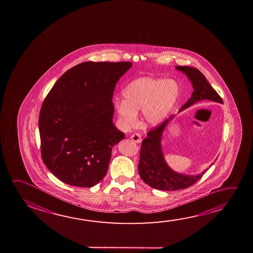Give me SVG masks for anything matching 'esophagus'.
<instances>
[{"instance_id": "1", "label": "esophagus", "mask_w": 253, "mask_h": 253, "mask_svg": "<svg viewBox=\"0 0 253 253\" xmlns=\"http://www.w3.org/2000/svg\"><path fill=\"white\" fill-rule=\"evenodd\" d=\"M130 138H131V140L136 142V143H140L141 139H142V138H141L140 134H138V133H134V134H132V135L130 136Z\"/></svg>"}]
</instances>
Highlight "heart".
<instances>
[{
	"label": "heart",
	"instance_id": "obj_1",
	"mask_svg": "<svg viewBox=\"0 0 253 253\" xmlns=\"http://www.w3.org/2000/svg\"><path fill=\"white\" fill-rule=\"evenodd\" d=\"M179 94L178 84L172 79L143 77L124 88L123 101L116 103V111L125 125L130 126L136 124L137 113L142 110L145 123L156 126L166 119Z\"/></svg>",
	"mask_w": 253,
	"mask_h": 253
}]
</instances>
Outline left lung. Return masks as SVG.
I'll return each mask as SVG.
<instances>
[{"instance_id":"left-lung-1","label":"left lung","mask_w":253,"mask_h":253,"mask_svg":"<svg viewBox=\"0 0 253 253\" xmlns=\"http://www.w3.org/2000/svg\"><path fill=\"white\" fill-rule=\"evenodd\" d=\"M175 69L186 75L194 90L190 100L180 108L179 112L200 100H211L223 104L220 96L207 82L206 77L198 69L189 66H177ZM173 118L174 116H170L162 125L148 131L147 137L141 145L140 160L138 164L139 175L149 186L162 191H178L189 188L199 181L208 169L204 170L202 173L196 175H190L177 173L171 169L167 164L162 152V134Z\"/></svg>"}]
</instances>
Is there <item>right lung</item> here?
<instances>
[{
    "label": "right lung",
    "mask_w": 253,
    "mask_h": 253,
    "mask_svg": "<svg viewBox=\"0 0 253 253\" xmlns=\"http://www.w3.org/2000/svg\"><path fill=\"white\" fill-rule=\"evenodd\" d=\"M132 62H85L55 82L39 116L42 157L72 186L92 187L108 172L112 147L125 137L113 124L115 87Z\"/></svg>",
    "instance_id": "right-lung-1"
}]
</instances>
